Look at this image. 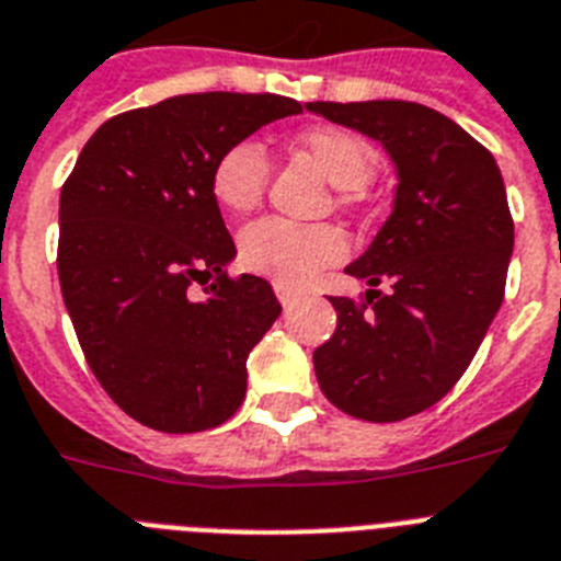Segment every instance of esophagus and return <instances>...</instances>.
Segmentation results:
<instances>
[{
    "instance_id": "esophagus-1",
    "label": "esophagus",
    "mask_w": 561,
    "mask_h": 561,
    "mask_svg": "<svg viewBox=\"0 0 561 561\" xmlns=\"http://www.w3.org/2000/svg\"><path fill=\"white\" fill-rule=\"evenodd\" d=\"M273 290H276V296H279L282 305H290L299 299V290H294L290 285H282V282H276V285H273Z\"/></svg>"
}]
</instances>
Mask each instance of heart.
I'll return each mask as SVG.
<instances>
[{"label":"heart","mask_w":561,"mask_h":561,"mask_svg":"<svg viewBox=\"0 0 561 561\" xmlns=\"http://www.w3.org/2000/svg\"><path fill=\"white\" fill-rule=\"evenodd\" d=\"M299 148L319 164L339 191H362L374 179L376 159L368 142L345 128H313L299 136ZM267 182L265 148L256 139H237L210 168V193L228 214H248L262 202ZM347 256L345 233L333 225H294L259 219L239 233L244 271L302 288L322 267Z\"/></svg>","instance_id":"obj_1"}]
</instances>
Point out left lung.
I'll return each mask as SVG.
<instances>
[{
	"instance_id": "1",
	"label": "left lung",
	"mask_w": 561,
	"mask_h": 561,
	"mask_svg": "<svg viewBox=\"0 0 561 561\" xmlns=\"http://www.w3.org/2000/svg\"><path fill=\"white\" fill-rule=\"evenodd\" d=\"M368 136L397 168L393 210L345 267L365 305L333 296L336 333L313 351L319 388L339 411L399 422L439 402L468 370L505 296L513 219L496 159L433 107L399 99L308 102ZM388 280L390 295L375 290Z\"/></svg>"
}]
</instances>
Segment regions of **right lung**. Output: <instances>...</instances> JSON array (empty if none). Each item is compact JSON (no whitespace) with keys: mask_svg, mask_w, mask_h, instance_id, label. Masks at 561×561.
I'll return each instance as SVG.
<instances>
[{"mask_svg":"<svg viewBox=\"0 0 561 561\" xmlns=\"http://www.w3.org/2000/svg\"><path fill=\"white\" fill-rule=\"evenodd\" d=\"M302 113L276 93H185L119 113L88 139L59 196V285L99 385L162 433L222 425L248 390V353L279 319L237 256L210 168L237 139ZM193 280L208 284L193 300Z\"/></svg>","mask_w":561,"mask_h":561,"instance_id":"1","label":"right lung"}]
</instances>
